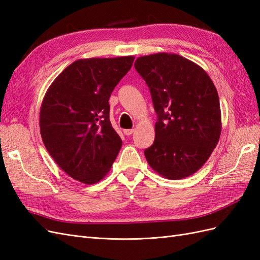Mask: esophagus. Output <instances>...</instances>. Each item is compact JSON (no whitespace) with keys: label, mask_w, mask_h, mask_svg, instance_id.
Here are the masks:
<instances>
[{"label":"esophagus","mask_w":260,"mask_h":260,"mask_svg":"<svg viewBox=\"0 0 260 260\" xmlns=\"http://www.w3.org/2000/svg\"><path fill=\"white\" fill-rule=\"evenodd\" d=\"M133 132H135V129H125V130H123V133H124V135L127 136V137L131 136Z\"/></svg>","instance_id":"1"}]
</instances>
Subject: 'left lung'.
Returning a JSON list of instances; mask_svg holds the SVG:
<instances>
[{
	"instance_id": "left-lung-1",
	"label": "left lung",
	"mask_w": 260,
	"mask_h": 260,
	"mask_svg": "<svg viewBox=\"0 0 260 260\" xmlns=\"http://www.w3.org/2000/svg\"><path fill=\"white\" fill-rule=\"evenodd\" d=\"M135 67L157 114L154 143L144 151L148 165L169 180L192 176L207 161L221 133L214 82L201 66L175 53L140 56Z\"/></svg>"
}]
</instances>
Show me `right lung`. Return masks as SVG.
<instances>
[{
    "label": "right lung",
    "instance_id": "add662e5",
    "mask_svg": "<svg viewBox=\"0 0 260 260\" xmlns=\"http://www.w3.org/2000/svg\"><path fill=\"white\" fill-rule=\"evenodd\" d=\"M135 56L82 58L55 78L40 108L45 148L73 179L94 184L112 168L122 141L109 120L108 100Z\"/></svg>",
    "mask_w": 260,
    "mask_h": 260
}]
</instances>
